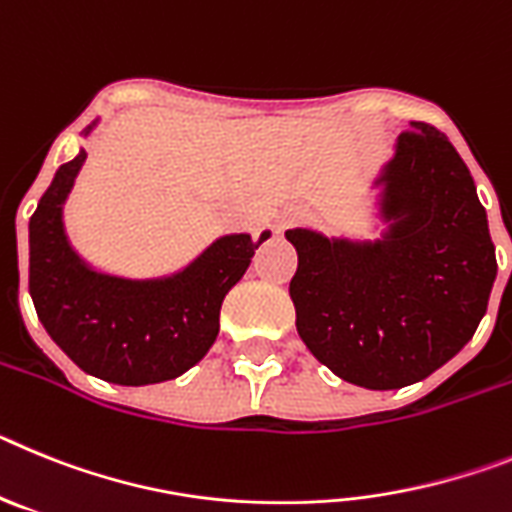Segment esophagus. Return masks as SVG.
<instances>
[{
    "mask_svg": "<svg viewBox=\"0 0 512 512\" xmlns=\"http://www.w3.org/2000/svg\"><path fill=\"white\" fill-rule=\"evenodd\" d=\"M283 226H286L288 224V221H293V213H283Z\"/></svg>",
    "mask_w": 512,
    "mask_h": 512,
    "instance_id": "obj_1",
    "label": "esophagus"
}]
</instances>
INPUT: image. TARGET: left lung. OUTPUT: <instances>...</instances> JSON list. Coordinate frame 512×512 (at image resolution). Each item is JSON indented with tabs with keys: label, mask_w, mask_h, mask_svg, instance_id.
I'll list each match as a JSON object with an SVG mask.
<instances>
[{
	"label": "left lung",
	"mask_w": 512,
	"mask_h": 512,
	"mask_svg": "<svg viewBox=\"0 0 512 512\" xmlns=\"http://www.w3.org/2000/svg\"><path fill=\"white\" fill-rule=\"evenodd\" d=\"M373 185L379 239L288 229L296 330L335 376L366 389L428 379L474 337L497 275L487 211L446 133L412 121Z\"/></svg>",
	"instance_id": "left-lung-1"
}]
</instances>
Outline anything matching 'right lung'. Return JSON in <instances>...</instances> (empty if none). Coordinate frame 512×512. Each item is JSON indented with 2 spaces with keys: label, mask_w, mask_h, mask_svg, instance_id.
Wrapping results in <instances>:
<instances>
[{
  "label": "right lung",
  "mask_w": 512,
  "mask_h": 512,
  "mask_svg": "<svg viewBox=\"0 0 512 512\" xmlns=\"http://www.w3.org/2000/svg\"><path fill=\"white\" fill-rule=\"evenodd\" d=\"M97 126L84 128V136ZM87 151L61 164L30 216V296L51 340L84 373L121 386L182 376L219 335L224 296L250 268L260 239L226 234L164 278L131 281L90 268L64 231V203Z\"/></svg>",
  "instance_id": "1"
}]
</instances>
